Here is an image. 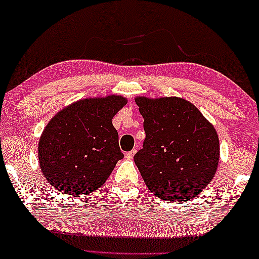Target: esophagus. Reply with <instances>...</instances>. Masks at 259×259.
Listing matches in <instances>:
<instances>
[{"instance_id": "34e87169", "label": "esophagus", "mask_w": 259, "mask_h": 259, "mask_svg": "<svg viewBox=\"0 0 259 259\" xmlns=\"http://www.w3.org/2000/svg\"><path fill=\"white\" fill-rule=\"evenodd\" d=\"M135 152H137V149H133V150H131V151L127 152V154H126V158L132 159V158H133V156L135 155Z\"/></svg>"}]
</instances>
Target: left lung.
<instances>
[{
  "mask_svg": "<svg viewBox=\"0 0 259 259\" xmlns=\"http://www.w3.org/2000/svg\"><path fill=\"white\" fill-rule=\"evenodd\" d=\"M145 118L143 148L134 156L147 187L168 202L200 194L213 179L219 163L214 127L194 104L179 97L135 99Z\"/></svg>",
  "mask_w": 259,
  "mask_h": 259,
  "instance_id": "obj_1",
  "label": "left lung"
}]
</instances>
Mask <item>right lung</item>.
<instances>
[{
	"label": "right lung",
	"mask_w": 259,
	"mask_h": 259,
	"mask_svg": "<svg viewBox=\"0 0 259 259\" xmlns=\"http://www.w3.org/2000/svg\"><path fill=\"white\" fill-rule=\"evenodd\" d=\"M126 103L119 95L80 100L47 124L37 155L50 185L69 195L90 194L103 186L124 157L112 118Z\"/></svg>",
	"instance_id": "right-lung-1"
}]
</instances>
